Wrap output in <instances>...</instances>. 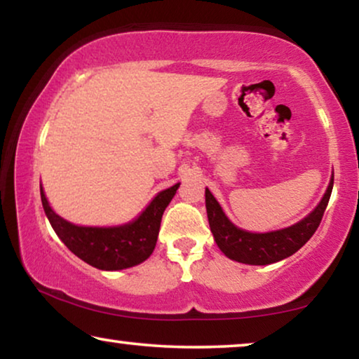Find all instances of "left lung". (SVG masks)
<instances>
[{"label": "left lung", "mask_w": 359, "mask_h": 359, "mask_svg": "<svg viewBox=\"0 0 359 359\" xmlns=\"http://www.w3.org/2000/svg\"><path fill=\"white\" fill-rule=\"evenodd\" d=\"M333 181L328 186L325 196L316 210L292 227L276 230L269 233H250L240 230L225 217L217 201L205 189V209L215 243L222 250L225 257L245 264H269L276 263L296 253L299 248L309 242L322 222L328 199H330Z\"/></svg>", "instance_id": "left-lung-1"}]
</instances>
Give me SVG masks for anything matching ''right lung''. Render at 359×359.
<instances>
[{"label":"right lung","mask_w":359,"mask_h":359,"mask_svg":"<svg viewBox=\"0 0 359 359\" xmlns=\"http://www.w3.org/2000/svg\"><path fill=\"white\" fill-rule=\"evenodd\" d=\"M178 188L180 183L158 193L132 224L111 229L78 227L53 212L42 188L41 199L53 230L72 253L97 269L116 271L135 266L150 257L158 238L161 215Z\"/></svg>","instance_id":"right-lung-1"}]
</instances>
